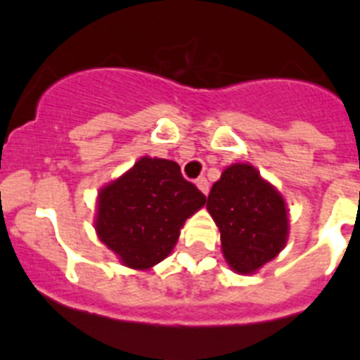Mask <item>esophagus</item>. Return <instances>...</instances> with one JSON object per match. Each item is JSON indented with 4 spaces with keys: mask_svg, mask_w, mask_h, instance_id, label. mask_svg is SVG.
I'll list each match as a JSON object with an SVG mask.
<instances>
[{
    "mask_svg": "<svg viewBox=\"0 0 360 360\" xmlns=\"http://www.w3.org/2000/svg\"><path fill=\"white\" fill-rule=\"evenodd\" d=\"M196 186H198V189L202 191L203 195H207V193H209V182H207V178H205V176L198 178V180H196Z\"/></svg>",
    "mask_w": 360,
    "mask_h": 360,
    "instance_id": "1",
    "label": "esophagus"
}]
</instances>
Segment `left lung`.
<instances>
[{
  "label": "left lung",
  "instance_id": "obj_1",
  "mask_svg": "<svg viewBox=\"0 0 360 360\" xmlns=\"http://www.w3.org/2000/svg\"><path fill=\"white\" fill-rule=\"evenodd\" d=\"M207 209L221 234L224 256L240 274L270 262L287 243L285 202L249 164H234L212 186Z\"/></svg>",
  "mask_w": 360,
  "mask_h": 360
}]
</instances>
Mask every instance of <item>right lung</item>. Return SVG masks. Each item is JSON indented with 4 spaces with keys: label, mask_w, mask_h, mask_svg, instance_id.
<instances>
[{
    "label": "right lung",
    "mask_w": 360,
    "mask_h": 360,
    "mask_svg": "<svg viewBox=\"0 0 360 360\" xmlns=\"http://www.w3.org/2000/svg\"><path fill=\"white\" fill-rule=\"evenodd\" d=\"M203 203L176 162L144 157L101 191L95 229L124 265L151 269L169 256L184 221Z\"/></svg>",
    "instance_id": "obj_1"
}]
</instances>
